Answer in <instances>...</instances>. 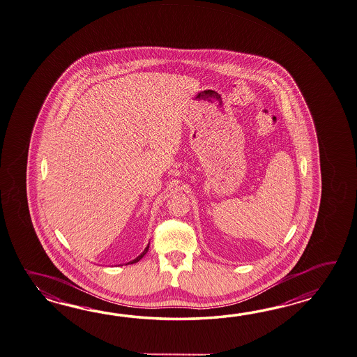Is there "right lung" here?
Listing matches in <instances>:
<instances>
[{
	"instance_id": "right-lung-1",
	"label": "right lung",
	"mask_w": 357,
	"mask_h": 357,
	"mask_svg": "<svg viewBox=\"0 0 357 357\" xmlns=\"http://www.w3.org/2000/svg\"><path fill=\"white\" fill-rule=\"evenodd\" d=\"M149 247H150V245H149V246H147V247H146V248H144V251H143L142 254L139 255V256H138V257H135V260H132V261L128 262V264H135V262L139 261V260H141V259H142L143 256H144V255L147 254V251H149Z\"/></svg>"
}]
</instances>
